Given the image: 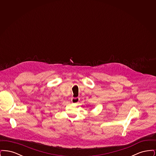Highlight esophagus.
I'll return each instance as SVG.
<instances>
[{
	"label": "esophagus",
	"instance_id": "obj_1",
	"mask_svg": "<svg viewBox=\"0 0 156 156\" xmlns=\"http://www.w3.org/2000/svg\"><path fill=\"white\" fill-rule=\"evenodd\" d=\"M80 101V98H73L71 99V102L73 104H77Z\"/></svg>",
	"mask_w": 156,
	"mask_h": 156
}]
</instances>
